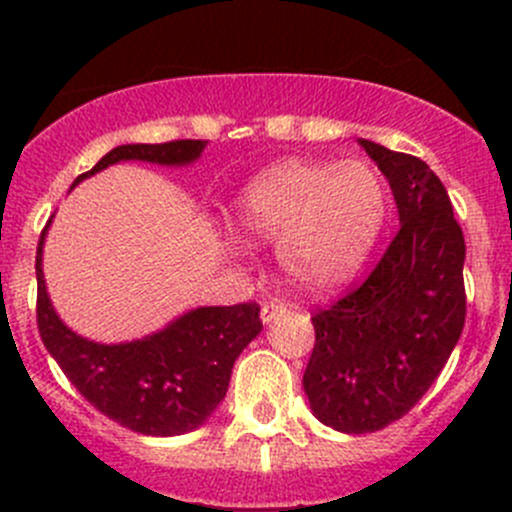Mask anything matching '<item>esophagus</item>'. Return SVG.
Returning a JSON list of instances; mask_svg holds the SVG:
<instances>
[{
  "label": "esophagus",
  "mask_w": 512,
  "mask_h": 512,
  "mask_svg": "<svg viewBox=\"0 0 512 512\" xmlns=\"http://www.w3.org/2000/svg\"><path fill=\"white\" fill-rule=\"evenodd\" d=\"M285 312H287L285 304L277 302V299H272V302H265V304H262L260 317H262V322L270 324V322H275L277 317H282V314H285Z\"/></svg>",
  "instance_id": "obj_1"
}]
</instances>
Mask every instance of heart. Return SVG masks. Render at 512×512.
Returning a JSON list of instances; mask_svg holds the SVG:
<instances>
[{"label": "heart", "mask_w": 512, "mask_h": 512, "mask_svg": "<svg viewBox=\"0 0 512 512\" xmlns=\"http://www.w3.org/2000/svg\"><path fill=\"white\" fill-rule=\"evenodd\" d=\"M389 218V190L361 160H282L235 200V230L247 242H277L289 280L307 292L347 285L369 260Z\"/></svg>", "instance_id": "heart-1"}]
</instances>
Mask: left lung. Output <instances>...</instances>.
I'll list each match as a JSON object with an SVG mask.
<instances>
[{
  "instance_id": "8db88e82",
  "label": "left lung",
  "mask_w": 512,
  "mask_h": 512,
  "mask_svg": "<svg viewBox=\"0 0 512 512\" xmlns=\"http://www.w3.org/2000/svg\"><path fill=\"white\" fill-rule=\"evenodd\" d=\"M394 190L399 232L359 287L312 317L304 394L342 433L399 421L431 389L466 324V240L438 175L359 138Z\"/></svg>"
}]
</instances>
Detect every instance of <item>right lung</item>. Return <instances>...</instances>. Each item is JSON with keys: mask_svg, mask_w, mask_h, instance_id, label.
I'll list each match as a JSON object with an SVG mask.
<instances>
[{"mask_svg": "<svg viewBox=\"0 0 512 512\" xmlns=\"http://www.w3.org/2000/svg\"><path fill=\"white\" fill-rule=\"evenodd\" d=\"M205 146L208 141L118 146L74 185L121 160L188 165ZM46 227L36 247V324L66 379L103 416L143 436H180L203 426L225 399L235 359L262 332L260 304L198 307L136 342H89L61 322L46 294L41 270Z\"/></svg>", "mask_w": 512, "mask_h": 512, "instance_id": "1", "label": "right lung"}]
</instances>
